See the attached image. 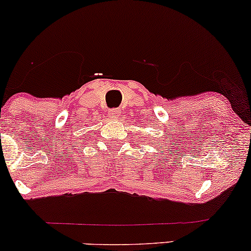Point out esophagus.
<instances>
[{
	"label": "esophagus",
	"mask_w": 251,
	"mask_h": 251,
	"mask_svg": "<svg viewBox=\"0 0 251 251\" xmlns=\"http://www.w3.org/2000/svg\"><path fill=\"white\" fill-rule=\"evenodd\" d=\"M119 114H120V111L119 109H117V108H112V109H109L108 111V116L111 117V118H117V117H119Z\"/></svg>",
	"instance_id": "34e87169"
}]
</instances>
